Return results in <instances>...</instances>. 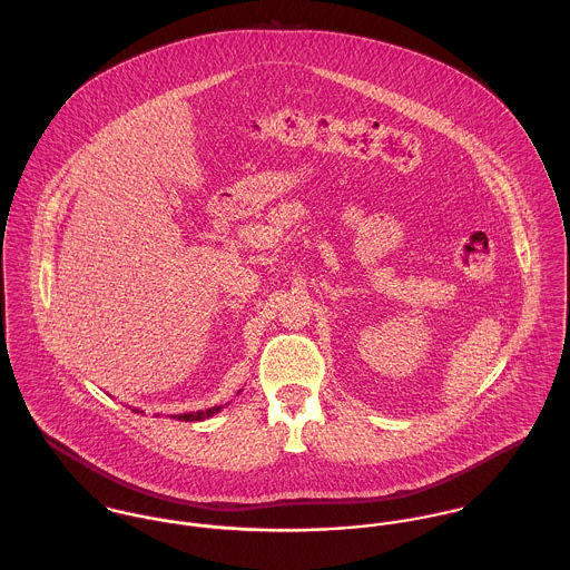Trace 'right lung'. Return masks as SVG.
<instances>
[{
    "label": "right lung",
    "instance_id": "add662e5",
    "mask_svg": "<svg viewBox=\"0 0 570 570\" xmlns=\"http://www.w3.org/2000/svg\"><path fill=\"white\" fill-rule=\"evenodd\" d=\"M222 410V406H213L208 407V410H197V412H184V414H175L173 419H177V421H204V419H208V416H213V414H217ZM138 412V410H136Z\"/></svg>",
    "mask_w": 570,
    "mask_h": 570
}]
</instances>
